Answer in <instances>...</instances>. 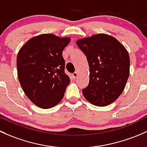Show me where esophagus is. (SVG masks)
I'll list each match as a JSON object with an SVG mask.
<instances>
[{
  "label": "esophagus",
  "instance_id": "obj_1",
  "mask_svg": "<svg viewBox=\"0 0 147 147\" xmlns=\"http://www.w3.org/2000/svg\"><path fill=\"white\" fill-rule=\"evenodd\" d=\"M78 72H76V71L74 72V73L72 74V77H73L74 79H76V78L77 77H78Z\"/></svg>",
  "mask_w": 147,
  "mask_h": 147
}]
</instances>
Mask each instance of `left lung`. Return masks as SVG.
<instances>
[{
    "label": "left lung",
    "mask_w": 147,
    "mask_h": 147,
    "mask_svg": "<svg viewBox=\"0 0 147 147\" xmlns=\"http://www.w3.org/2000/svg\"><path fill=\"white\" fill-rule=\"evenodd\" d=\"M76 45L86 56L90 67L89 84L82 93L96 106L114 102L123 92L129 75V57L115 37L98 34L80 39Z\"/></svg>",
    "instance_id": "left-lung-1"
}]
</instances>
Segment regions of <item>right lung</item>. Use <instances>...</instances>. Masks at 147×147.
I'll return each mask as SVG.
<instances>
[{
    "mask_svg": "<svg viewBox=\"0 0 147 147\" xmlns=\"http://www.w3.org/2000/svg\"><path fill=\"white\" fill-rule=\"evenodd\" d=\"M69 37L43 34L28 40L17 57L18 77L24 93L37 106L48 109L64 96L70 78L65 74L63 49Z\"/></svg>",
    "mask_w": 147,
    "mask_h": 147,
    "instance_id": "obj_1",
    "label": "right lung"
}]
</instances>
